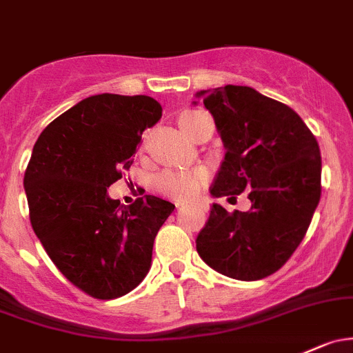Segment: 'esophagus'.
Returning a JSON list of instances; mask_svg holds the SVG:
<instances>
[{
  "mask_svg": "<svg viewBox=\"0 0 353 353\" xmlns=\"http://www.w3.org/2000/svg\"><path fill=\"white\" fill-rule=\"evenodd\" d=\"M177 206H179V205H177Z\"/></svg>",
  "mask_w": 353,
  "mask_h": 353,
  "instance_id": "1",
  "label": "esophagus"
}]
</instances>
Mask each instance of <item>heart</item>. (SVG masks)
I'll return each instance as SVG.
<instances>
[{
    "instance_id": "heart-1",
    "label": "heart",
    "mask_w": 353,
    "mask_h": 353,
    "mask_svg": "<svg viewBox=\"0 0 353 353\" xmlns=\"http://www.w3.org/2000/svg\"><path fill=\"white\" fill-rule=\"evenodd\" d=\"M205 111L201 110H186L179 118V123L184 132L189 135L192 123L198 120ZM208 179V170L205 167H196V169H170L164 170L157 177V189L162 194L169 198L177 199V201H189L199 192L203 184Z\"/></svg>"
}]
</instances>
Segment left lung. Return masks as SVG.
Listing matches in <instances>:
<instances>
[{"label":"left lung","mask_w":353,"mask_h":353,"mask_svg":"<svg viewBox=\"0 0 353 353\" xmlns=\"http://www.w3.org/2000/svg\"><path fill=\"white\" fill-rule=\"evenodd\" d=\"M226 148L211 194L247 191L250 211L214 203L196 239L211 269L239 281L279 270L303 242L321 196L316 139L294 110L248 86L198 92Z\"/></svg>","instance_id":"left-lung-1"}]
</instances>
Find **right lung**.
Wrapping results in <instances>:
<instances>
[{
  "mask_svg": "<svg viewBox=\"0 0 353 353\" xmlns=\"http://www.w3.org/2000/svg\"><path fill=\"white\" fill-rule=\"evenodd\" d=\"M161 117L150 96L105 92L55 118L33 145L23 179L30 223L55 267L91 298H120L142 283L174 211L155 196L120 206L106 194Z\"/></svg>",
  "mask_w": 353,
  "mask_h": 353,
  "instance_id": "1",
  "label": "right lung"
}]
</instances>
